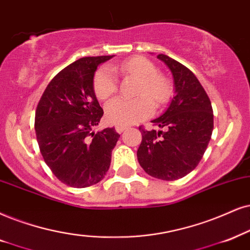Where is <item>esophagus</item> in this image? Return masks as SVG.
Segmentation results:
<instances>
[{
    "label": "esophagus",
    "mask_w": 250,
    "mask_h": 250,
    "mask_svg": "<svg viewBox=\"0 0 250 250\" xmlns=\"http://www.w3.org/2000/svg\"><path fill=\"white\" fill-rule=\"evenodd\" d=\"M127 129V127H125V125H115V130L119 132V134H121V132H123Z\"/></svg>",
    "instance_id": "34e87169"
}]
</instances>
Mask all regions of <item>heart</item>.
I'll use <instances>...</instances> for the list:
<instances>
[{"instance_id":"b5f03b06","label":"heart","mask_w":250,"mask_h":250,"mask_svg":"<svg viewBox=\"0 0 250 250\" xmlns=\"http://www.w3.org/2000/svg\"><path fill=\"white\" fill-rule=\"evenodd\" d=\"M114 71L122 75L134 76L140 83L136 88L135 99L115 98L106 105V118L112 123L129 125L150 116L156 106L164 105L168 102L172 87L165 76L158 74L156 65L142 56L125 60L118 65H113ZM112 69L108 67L99 68L93 78V90L99 99L105 100L118 90V82Z\"/></svg>"}]
</instances>
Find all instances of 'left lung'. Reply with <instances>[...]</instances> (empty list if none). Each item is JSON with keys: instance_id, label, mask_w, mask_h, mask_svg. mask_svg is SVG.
I'll list each match as a JSON object with an SVG mask.
<instances>
[{"instance_id": "8db88e82", "label": "left lung", "mask_w": 250, "mask_h": 250, "mask_svg": "<svg viewBox=\"0 0 250 250\" xmlns=\"http://www.w3.org/2000/svg\"><path fill=\"white\" fill-rule=\"evenodd\" d=\"M173 75L175 96L153 125L165 130L142 131L137 150L140 165L148 175L173 181L195 169L207 150L213 130V112L207 92L187 67L159 54Z\"/></svg>"}]
</instances>
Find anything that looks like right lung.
I'll list each match as a JSON object with an SVG mask.
<instances>
[{
    "instance_id": "right-lung-1",
    "label": "right lung",
    "mask_w": 250,
    "mask_h": 250,
    "mask_svg": "<svg viewBox=\"0 0 250 250\" xmlns=\"http://www.w3.org/2000/svg\"><path fill=\"white\" fill-rule=\"evenodd\" d=\"M109 56L75 61L50 81L37 106L34 129L43 160L67 186L85 188L105 178L120 135L114 128L94 132L104 110L93 90L98 65Z\"/></svg>"
}]
</instances>
